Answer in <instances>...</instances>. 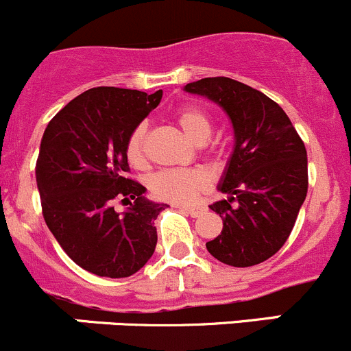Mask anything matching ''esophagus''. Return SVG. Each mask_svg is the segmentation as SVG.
<instances>
[{"instance_id":"esophagus-1","label":"esophagus","mask_w":351,"mask_h":351,"mask_svg":"<svg viewBox=\"0 0 351 351\" xmlns=\"http://www.w3.org/2000/svg\"><path fill=\"white\" fill-rule=\"evenodd\" d=\"M178 208L180 210L186 212L189 215H192V217H198V215H202L205 210H207V208L202 207V205L200 207H193V205H178Z\"/></svg>"}]
</instances>
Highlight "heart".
Instances as JSON below:
<instances>
[{
    "instance_id": "heart-1",
    "label": "heart",
    "mask_w": 351,
    "mask_h": 351,
    "mask_svg": "<svg viewBox=\"0 0 351 351\" xmlns=\"http://www.w3.org/2000/svg\"><path fill=\"white\" fill-rule=\"evenodd\" d=\"M173 120L192 143L204 144L212 134V120L198 107H180L173 113ZM127 161L134 168H146L147 154V125L139 123L134 127L125 143ZM210 185L207 173L202 169H165L151 178L149 190L159 200L171 204H192Z\"/></svg>"
}]
</instances>
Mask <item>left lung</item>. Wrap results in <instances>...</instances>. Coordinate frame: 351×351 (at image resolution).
<instances>
[{"label": "left lung", "instance_id": "obj_1", "mask_svg": "<svg viewBox=\"0 0 351 351\" xmlns=\"http://www.w3.org/2000/svg\"><path fill=\"white\" fill-rule=\"evenodd\" d=\"M185 91L208 98L228 113L234 149L210 205L222 231L208 253L231 267H253L274 256L292 232L307 195V153L278 104L261 91L231 80L204 77Z\"/></svg>", "mask_w": 351, "mask_h": 351}]
</instances>
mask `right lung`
I'll return each mask as SVG.
<instances>
[{
    "mask_svg": "<svg viewBox=\"0 0 351 351\" xmlns=\"http://www.w3.org/2000/svg\"><path fill=\"white\" fill-rule=\"evenodd\" d=\"M161 97V90L91 88L42 136L35 178L45 224L67 256L98 277H130L154 253V221L166 204L147 200L146 189L127 178L125 143ZM113 199L130 207L119 215Z\"/></svg>",
    "mask_w": 351,
    "mask_h": 351,
    "instance_id": "right-lung-1",
    "label": "right lung"
}]
</instances>
